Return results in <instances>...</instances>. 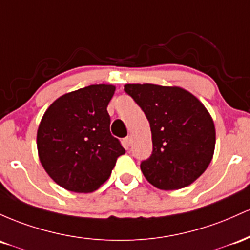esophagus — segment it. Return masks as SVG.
Returning a JSON list of instances; mask_svg holds the SVG:
<instances>
[{"label": "esophagus", "instance_id": "1", "mask_svg": "<svg viewBox=\"0 0 250 250\" xmlns=\"http://www.w3.org/2000/svg\"><path fill=\"white\" fill-rule=\"evenodd\" d=\"M123 143H124L125 148H128V147L131 146V143H132V139H131V137H126V138H124V140H123Z\"/></svg>", "mask_w": 250, "mask_h": 250}]
</instances>
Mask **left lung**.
<instances>
[{"label":"left lung","mask_w":250,"mask_h":250,"mask_svg":"<svg viewBox=\"0 0 250 250\" xmlns=\"http://www.w3.org/2000/svg\"><path fill=\"white\" fill-rule=\"evenodd\" d=\"M124 91L150 123L152 155L140 164L148 183L161 190L192 184L214 157V120L198 98L178 86L126 83Z\"/></svg>","instance_id":"left-lung-1"}]
</instances>
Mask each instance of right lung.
I'll list each match as a JSON object with an SVG mask.
<instances>
[{"mask_svg": "<svg viewBox=\"0 0 250 250\" xmlns=\"http://www.w3.org/2000/svg\"><path fill=\"white\" fill-rule=\"evenodd\" d=\"M116 86L91 85L59 97L36 133L39 159L55 183L73 192H93L107 181L124 147L110 132L107 105Z\"/></svg>", "mask_w": 250, "mask_h": 250, "instance_id": "right-lung-1", "label": "right lung"}]
</instances>
